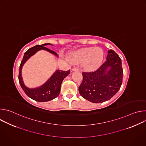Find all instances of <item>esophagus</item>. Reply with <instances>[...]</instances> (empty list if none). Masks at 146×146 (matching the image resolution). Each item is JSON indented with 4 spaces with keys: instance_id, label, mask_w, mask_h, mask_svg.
<instances>
[{
    "instance_id": "34e87169",
    "label": "esophagus",
    "mask_w": 146,
    "mask_h": 146,
    "mask_svg": "<svg viewBox=\"0 0 146 146\" xmlns=\"http://www.w3.org/2000/svg\"><path fill=\"white\" fill-rule=\"evenodd\" d=\"M72 71L77 72V71H78V69L77 68H73V69H72Z\"/></svg>"
}]
</instances>
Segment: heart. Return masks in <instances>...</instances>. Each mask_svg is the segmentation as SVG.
<instances>
[{"label":"heart","instance_id":"1","mask_svg":"<svg viewBox=\"0 0 146 146\" xmlns=\"http://www.w3.org/2000/svg\"><path fill=\"white\" fill-rule=\"evenodd\" d=\"M104 58V51L100 48L94 47L81 48L74 51L70 56V60L74 65L81 64L87 71H94L102 65Z\"/></svg>","mask_w":146,"mask_h":146}]
</instances>
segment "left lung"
<instances>
[{"instance_id": "left-lung-1", "label": "left lung", "mask_w": 146, "mask_h": 146, "mask_svg": "<svg viewBox=\"0 0 146 146\" xmlns=\"http://www.w3.org/2000/svg\"><path fill=\"white\" fill-rule=\"evenodd\" d=\"M106 61L94 72H83L79 86L82 97L92 103H102L110 99L122 85L123 70L121 59L112 50L108 51Z\"/></svg>"}]
</instances>
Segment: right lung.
Returning a JSON list of instances; mask_svg holds the SVG:
<instances>
[{
    "label": "right lung",
    "mask_w": 146,
    "mask_h": 146,
    "mask_svg": "<svg viewBox=\"0 0 146 146\" xmlns=\"http://www.w3.org/2000/svg\"><path fill=\"white\" fill-rule=\"evenodd\" d=\"M47 45L52 46V44L50 43H45L41 45H37L29 48L27 52H25L19 66L18 79L21 87L24 92L28 97L34 100L40 102H48L58 96L60 93V86L62 81L70 73V70L68 71L56 70V71L48 79V80L41 86L36 88H30L25 86L22 77V69L25 62L32 56L35 55L40 50H45L58 58V55L55 52L45 47Z\"/></svg>",
    "instance_id": "right-lung-1"
}]
</instances>
